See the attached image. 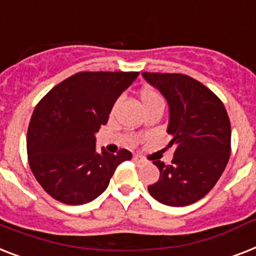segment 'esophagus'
Wrapping results in <instances>:
<instances>
[{
  "label": "esophagus",
  "instance_id": "1",
  "mask_svg": "<svg viewBox=\"0 0 256 256\" xmlns=\"http://www.w3.org/2000/svg\"><path fill=\"white\" fill-rule=\"evenodd\" d=\"M132 160H134V162H136V164H142V162H144V158L140 156H132Z\"/></svg>",
  "mask_w": 256,
  "mask_h": 256
}]
</instances>
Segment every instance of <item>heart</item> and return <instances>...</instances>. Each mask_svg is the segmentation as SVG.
Returning a JSON list of instances; mask_svg holds the SVG:
<instances>
[{
    "mask_svg": "<svg viewBox=\"0 0 256 256\" xmlns=\"http://www.w3.org/2000/svg\"><path fill=\"white\" fill-rule=\"evenodd\" d=\"M140 98L144 108H148V106H152V104H164V100H162V96H160V92L152 88H142L140 92Z\"/></svg>",
    "mask_w": 256,
    "mask_h": 256,
    "instance_id": "heart-1",
    "label": "heart"
}]
</instances>
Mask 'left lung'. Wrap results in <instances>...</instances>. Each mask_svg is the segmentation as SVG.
<instances>
[{
    "mask_svg": "<svg viewBox=\"0 0 256 256\" xmlns=\"http://www.w3.org/2000/svg\"><path fill=\"white\" fill-rule=\"evenodd\" d=\"M168 104V132L175 146L170 164H152L160 176L148 186L152 198L182 207L202 199L218 182L231 152V126L224 104L210 88L184 74L142 73Z\"/></svg>",
    "mask_w": 256,
    "mask_h": 256,
    "instance_id": "obj_1",
    "label": "left lung"
}]
</instances>
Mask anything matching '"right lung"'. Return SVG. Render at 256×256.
Wrapping results in <instances>:
<instances>
[{"mask_svg": "<svg viewBox=\"0 0 256 256\" xmlns=\"http://www.w3.org/2000/svg\"><path fill=\"white\" fill-rule=\"evenodd\" d=\"M138 74L81 72L38 102L28 128V160L52 198L74 206L92 202L108 188L118 164L132 160L124 148L116 156L96 152V132Z\"/></svg>", "mask_w": 256, "mask_h": 256, "instance_id": "1", "label": "right lung"}]
</instances>
